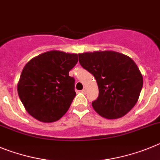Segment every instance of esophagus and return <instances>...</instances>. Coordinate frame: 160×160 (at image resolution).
<instances>
[{"instance_id": "obj_1", "label": "esophagus", "mask_w": 160, "mask_h": 160, "mask_svg": "<svg viewBox=\"0 0 160 160\" xmlns=\"http://www.w3.org/2000/svg\"><path fill=\"white\" fill-rule=\"evenodd\" d=\"M81 92H83V93H86V92H87V89H86V88H83V90H82Z\"/></svg>"}]
</instances>
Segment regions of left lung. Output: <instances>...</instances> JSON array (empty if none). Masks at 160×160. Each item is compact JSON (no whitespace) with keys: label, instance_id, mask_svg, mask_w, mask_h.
<instances>
[{"label":"left lung","instance_id":"left-lung-1","mask_svg":"<svg viewBox=\"0 0 160 160\" xmlns=\"http://www.w3.org/2000/svg\"><path fill=\"white\" fill-rule=\"evenodd\" d=\"M80 65L94 76L99 96L92 103L98 114L118 119L137 103L143 88V76L129 57L114 51L78 54Z\"/></svg>","mask_w":160,"mask_h":160}]
</instances>
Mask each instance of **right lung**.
Wrapping results in <instances>:
<instances>
[{"instance_id": "add662e5", "label": "right lung", "mask_w": 160, "mask_h": 160, "mask_svg": "<svg viewBox=\"0 0 160 160\" xmlns=\"http://www.w3.org/2000/svg\"><path fill=\"white\" fill-rule=\"evenodd\" d=\"M78 62L75 53L52 50L30 60L22 70L17 92L29 115L44 123L59 120L76 96L68 72Z\"/></svg>"}]
</instances>
